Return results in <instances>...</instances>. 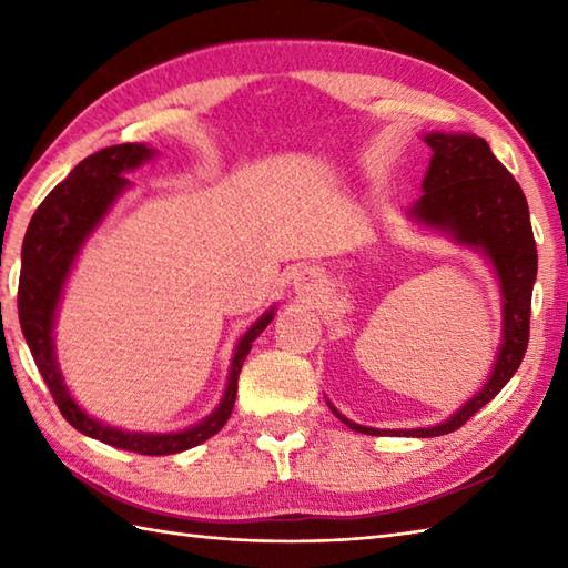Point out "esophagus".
I'll use <instances>...</instances> for the list:
<instances>
[{"label": "esophagus", "instance_id": "1", "mask_svg": "<svg viewBox=\"0 0 568 568\" xmlns=\"http://www.w3.org/2000/svg\"><path fill=\"white\" fill-rule=\"evenodd\" d=\"M295 293L305 300L324 297V277L315 268H305L295 275Z\"/></svg>", "mask_w": 568, "mask_h": 568}]
</instances>
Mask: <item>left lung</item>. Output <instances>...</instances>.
<instances>
[{
  "label": "left lung",
  "instance_id": "8db88e82",
  "mask_svg": "<svg viewBox=\"0 0 568 568\" xmlns=\"http://www.w3.org/2000/svg\"><path fill=\"white\" fill-rule=\"evenodd\" d=\"M425 143L432 149V161L425 180H422V197L409 207V220L427 229H437L454 244L476 248L490 261L503 295V342L484 388L442 425L419 429L364 427L346 419L329 403L332 413L348 429L371 434V437H383V434L439 437V434L458 429L515 376L529 342L537 244L523 187L480 136L432 131V134H425Z\"/></svg>",
  "mask_w": 568,
  "mask_h": 568
}]
</instances>
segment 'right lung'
<instances>
[{"label":"right lung","mask_w":568,"mask_h":568,"mask_svg":"<svg viewBox=\"0 0 568 568\" xmlns=\"http://www.w3.org/2000/svg\"><path fill=\"white\" fill-rule=\"evenodd\" d=\"M155 149H149L146 143H119V146L102 149L80 161L63 183L48 192V197L33 212L27 236H23L19 322L23 339H27L31 348V356L41 371L48 390L53 395L60 415L72 427L88 434L92 439L112 444L116 449L146 456H165L207 442L226 425L236 400L241 366H244L251 352V344L271 324L275 307H271L263 317L253 322L251 329L239 339L222 403L216 405L212 415L197 422V425L168 434L126 432L90 417L75 403V397L70 395L63 381V373L58 368L53 346V327L60 295H63V285L72 265H75L82 244L104 220V214L110 212L114 200L129 187L126 173L134 171L141 163L151 161Z\"/></svg>","instance_id":"obj_1"}]
</instances>
